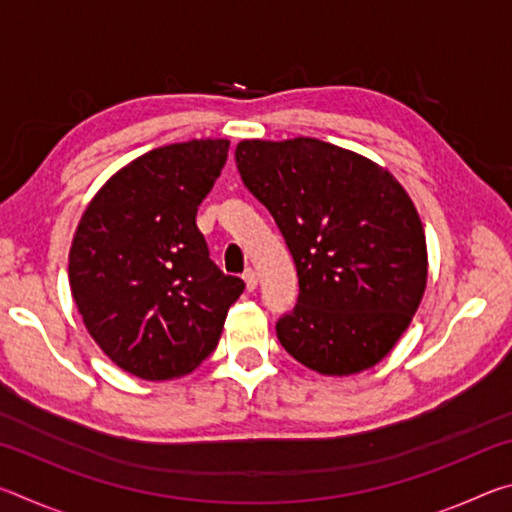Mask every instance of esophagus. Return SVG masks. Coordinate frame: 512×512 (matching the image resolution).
<instances>
[{
    "mask_svg": "<svg viewBox=\"0 0 512 512\" xmlns=\"http://www.w3.org/2000/svg\"><path fill=\"white\" fill-rule=\"evenodd\" d=\"M241 277H244L248 291H255L257 289V273L253 271V268H246L244 275H241Z\"/></svg>",
    "mask_w": 512,
    "mask_h": 512,
    "instance_id": "esophagus-1",
    "label": "esophagus"
}]
</instances>
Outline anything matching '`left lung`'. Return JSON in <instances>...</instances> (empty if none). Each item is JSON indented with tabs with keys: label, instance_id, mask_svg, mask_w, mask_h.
I'll list each match as a JSON object with an SVG mask.
<instances>
[{
	"label": "left lung",
	"instance_id": "left-lung-1",
	"mask_svg": "<svg viewBox=\"0 0 512 512\" xmlns=\"http://www.w3.org/2000/svg\"><path fill=\"white\" fill-rule=\"evenodd\" d=\"M235 158L296 262L298 305L275 327L282 348L325 377L377 366L427 287L411 196L381 164L314 137L241 140Z\"/></svg>",
	"mask_w": 512,
	"mask_h": 512
}]
</instances>
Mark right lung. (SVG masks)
Instances as JSON below:
<instances>
[{
    "mask_svg": "<svg viewBox=\"0 0 512 512\" xmlns=\"http://www.w3.org/2000/svg\"><path fill=\"white\" fill-rule=\"evenodd\" d=\"M207 137L140 155L85 207L69 248V289L94 343L131 375L178 379L210 357L244 282L223 275L196 212L228 160Z\"/></svg>",
    "mask_w": 512,
    "mask_h": 512,
    "instance_id": "1",
    "label": "right lung"
}]
</instances>
